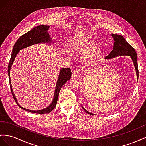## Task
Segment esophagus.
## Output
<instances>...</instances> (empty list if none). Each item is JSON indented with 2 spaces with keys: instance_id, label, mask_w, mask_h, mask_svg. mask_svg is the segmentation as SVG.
I'll return each mask as SVG.
<instances>
[{
  "instance_id": "1",
  "label": "esophagus",
  "mask_w": 146,
  "mask_h": 146,
  "mask_svg": "<svg viewBox=\"0 0 146 146\" xmlns=\"http://www.w3.org/2000/svg\"><path fill=\"white\" fill-rule=\"evenodd\" d=\"M80 73L79 72V71L76 70H73V72H72V76L74 78H78L80 76Z\"/></svg>"
}]
</instances>
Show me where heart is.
<instances>
[{
	"instance_id": "1",
	"label": "heart",
	"mask_w": 146,
	"mask_h": 146,
	"mask_svg": "<svg viewBox=\"0 0 146 146\" xmlns=\"http://www.w3.org/2000/svg\"><path fill=\"white\" fill-rule=\"evenodd\" d=\"M76 52L78 55L86 57V61L89 64L96 62L101 56L100 52L98 50L96 45L88 41L78 45L76 47Z\"/></svg>"
}]
</instances>
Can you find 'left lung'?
<instances>
[{
	"label": "left lung",
	"instance_id": "obj_1",
	"mask_svg": "<svg viewBox=\"0 0 146 146\" xmlns=\"http://www.w3.org/2000/svg\"><path fill=\"white\" fill-rule=\"evenodd\" d=\"M112 37L114 39V45H113V49L111 50L110 53L106 57V59H110L114 58L118 56H121V55H128L131 58L133 62L134 68H135L136 74H137V79L138 80V77H139V72H138V65L137 62V54L134 50V48L129 45L127 41L125 39L124 37L122 36L119 35H111ZM83 109L86 113L90 114V115H94L91 113H89L83 107Z\"/></svg>",
	"mask_w": 146,
	"mask_h": 146
}]
</instances>
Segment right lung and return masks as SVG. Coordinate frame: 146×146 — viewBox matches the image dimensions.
Segmentation results:
<instances>
[{
	"instance_id": "right-lung-1",
	"label": "right lung",
	"mask_w": 146,
	"mask_h": 146,
	"mask_svg": "<svg viewBox=\"0 0 146 146\" xmlns=\"http://www.w3.org/2000/svg\"><path fill=\"white\" fill-rule=\"evenodd\" d=\"M49 26L47 25H39L37 26V27L33 28L31 30L29 31L27 33H25L23 35H22L19 37V39L17 40V42L15 44L14 46L13 47L12 50V55H11V58L9 61V66H8V75L9 78V83H10V87L11 89V92H12V94L13 96V98L14 100H15L16 103L17 105L19 106L21 109H23L26 111L31 112V113H38V114H44V113H50L52 110L56 107L57 105V102L58 100V98L59 95V92L60 91V89L62 87V86L67 81H68L71 76H72V71H71L70 68H63L60 71V74L58 78V80L57 82V84H56V87L55 89V92H54V96L53 100H52V102L50 104L49 106L46 107V109L40 110H28L27 109H25V108L21 107L19 104H18L17 100L16 99V97L15 96L12 84H11L10 82V69L13 63V61L15 57L17 56L18 52L20 50L23 49V48L29 47L32 45H34L38 43H52V40L50 38L49 35L48 34L47 30L49 28Z\"/></svg>"
}]
</instances>
